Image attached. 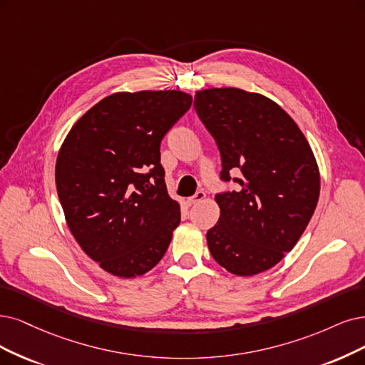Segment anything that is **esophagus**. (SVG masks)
I'll return each mask as SVG.
<instances>
[{
  "instance_id": "esophagus-1",
  "label": "esophagus",
  "mask_w": 365,
  "mask_h": 365,
  "mask_svg": "<svg viewBox=\"0 0 365 365\" xmlns=\"http://www.w3.org/2000/svg\"><path fill=\"white\" fill-rule=\"evenodd\" d=\"M206 198V192L205 191H197L192 197H190L187 198V205L190 206H192V205H197L198 201H201V200H205Z\"/></svg>"
}]
</instances>
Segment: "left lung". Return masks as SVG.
I'll return each mask as SVG.
<instances>
[{
  "instance_id": "8db88e82",
  "label": "left lung",
  "mask_w": 365,
  "mask_h": 365,
  "mask_svg": "<svg viewBox=\"0 0 365 365\" xmlns=\"http://www.w3.org/2000/svg\"><path fill=\"white\" fill-rule=\"evenodd\" d=\"M194 108L220 148L221 182L237 185L215 195L221 215L206 235L212 257L240 277L267 271L292 251L317 206L312 148L293 118L262 94L209 88L195 94Z\"/></svg>"
}]
</instances>
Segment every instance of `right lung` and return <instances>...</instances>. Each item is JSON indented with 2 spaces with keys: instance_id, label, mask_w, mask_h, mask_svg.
<instances>
[{
  "instance_id": "1",
  "label": "right lung",
  "mask_w": 365,
  "mask_h": 365,
  "mask_svg": "<svg viewBox=\"0 0 365 365\" xmlns=\"http://www.w3.org/2000/svg\"><path fill=\"white\" fill-rule=\"evenodd\" d=\"M190 94L115 93L67 135L56 183L73 237L106 272L130 278L159 263L180 222L167 191L160 141L191 108Z\"/></svg>"
}]
</instances>
